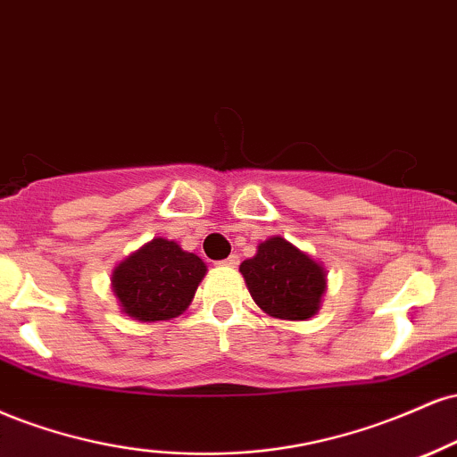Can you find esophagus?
<instances>
[{
    "instance_id": "obj_1",
    "label": "esophagus",
    "mask_w": 457,
    "mask_h": 457,
    "mask_svg": "<svg viewBox=\"0 0 457 457\" xmlns=\"http://www.w3.org/2000/svg\"><path fill=\"white\" fill-rule=\"evenodd\" d=\"M218 265H220V267H228V270H233V267L239 265V256H237V254H230L227 261H220Z\"/></svg>"
}]
</instances>
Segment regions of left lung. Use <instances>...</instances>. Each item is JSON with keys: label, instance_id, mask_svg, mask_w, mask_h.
<instances>
[{"label": "left lung", "instance_id": "1", "mask_svg": "<svg viewBox=\"0 0 457 457\" xmlns=\"http://www.w3.org/2000/svg\"><path fill=\"white\" fill-rule=\"evenodd\" d=\"M239 271L254 303L273 319H312L323 303L325 265L280 235L261 241L256 254L241 262Z\"/></svg>", "mask_w": 457, "mask_h": 457}]
</instances>
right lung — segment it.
<instances>
[{
    "instance_id": "right-lung-1",
    "label": "right lung",
    "mask_w": 457,
    "mask_h": 457,
    "mask_svg": "<svg viewBox=\"0 0 457 457\" xmlns=\"http://www.w3.org/2000/svg\"><path fill=\"white\" fill-rule=\"evenodd\" d=\"M205 273L207 265L195 252L173 239L154 237L112 270L111 287L123 314L155 323L184 314Z\"/></svg>"
}]
</instances>
